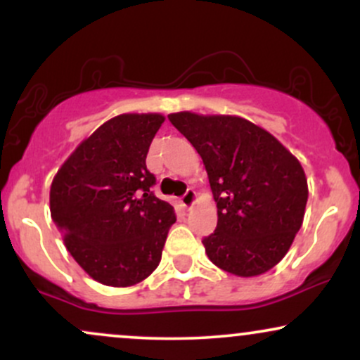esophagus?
Here are the masks:
<instances>
[{"label":"esophagus","mask_w":360,"mask_h":360,"mask_svg":"<svg viewBox=\"0 0 360 360\" xmlns=\"http://www.w3.org/2000/svg\"><path fill=\"white\" fill-rule=\"evenodd\" d=\"M194 201H196V193H194V189H188V191L181 196V205H183L184 208H191Z\"/></svg>","instance_id":"1"}]
</instances>
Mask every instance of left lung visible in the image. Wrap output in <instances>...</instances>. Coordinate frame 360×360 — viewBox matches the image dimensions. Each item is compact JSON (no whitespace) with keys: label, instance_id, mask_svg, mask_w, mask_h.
<instances>
[{"label":"left lung","instance_id":"1","mask_svg":"<svg viewBox=\"0 0 360 360\" xmlns=\"http://www.w3.org/2000/svg\"><path fill=\"white\" fill-rule=\"evenodd\" d=\"M196 148L217 201L218 223L203 238L214 266L252 278L281 259L301 229L308 183L300 160L269 131L229 115H169Z\"/></svg>","mask_w":360,"mask_h":360}]
</instances>
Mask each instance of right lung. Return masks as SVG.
Masks as SVG:
<instances>
[{"label":"right lung","instance_id":"obj_1","mask_svg":"<svg viewBox=\"0 0 360 360\" xmlns=\"http://www.w3.org/2000/svg\"><path fill=\"white\" fill-rule=\"evenodd\" d=\"M162 115L108 120L79 143L51 186V214L77 264L106 286H134L162 257L174 208L152 191L146 159Z\"/></svg>","mask_w":360,"mask_h":360}]
</instances>
